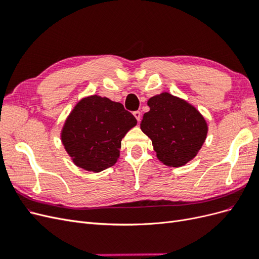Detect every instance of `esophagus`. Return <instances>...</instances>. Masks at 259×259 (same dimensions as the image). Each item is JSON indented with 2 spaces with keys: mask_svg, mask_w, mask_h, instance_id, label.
Here are the masks:
<instances>
[{
  "mask_svg": "<svg viewBox=\"0 0 259 259\" xmlns=\"http://www.w3.org/2000/svg\"><path fill=\"white\" fill-rule=\"evenodd\" d=\"M133 114H134V116L136 117V120L139 122L140 121V117H142V112H140V111H134V113H133Z\"/></svg>",
  "mask_w": 259,
  "mask_h": 259,
  "instance_id": "1",
  "label": "esophagus"
}]
</instances>
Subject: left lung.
I'll use <instances>...</instances> for the list:
<instances>
[{
	"instance_id": "8db88e82",
	"label": "left lung",
	"mask_w": 259,
	"mask_h": 259,
	"mask_svg": "<svg viewBox=\"0 0 259 259\" xmlns=\"http://www.w3.org/2000/svg\"><path fill=\"white\" fill-rule=\"evenodd\" d=\"M140 128L152 140L158 158L167 166L179 167L198 154L207 135L203 115L186 100L162 93L148 100Z\"/></svg>"
}]
</instances>
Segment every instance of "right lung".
Here are the masks:
<instances>
[{"instance_id":"obj_1","label":"right lung","mask_w":259,"mask_h":259,"mask_svg":"<svg viewBox=\"0 0 259 259\" xmlns=\"http://www.w3.org/2000/svg\"><path fill=\"white\" fill-rule=\"evenodd\" d=\"M137 120L122 104L93 95L75 105L61 131V142L73 163L98 171L114 165L122 138Z\"/></svg>"}]
</instances>
